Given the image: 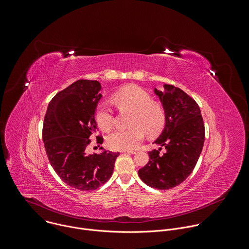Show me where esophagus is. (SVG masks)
Segmentation results:
<instances>
[{"mask_svg":"<svg viewBox=\"0 0 249 249\" xmlns=\"http://www.w3.org/2000/svg\"><path fill=\"white\" fill-rule=\"evenodd\" d=\"M121 153H128V154H136V151L134 150H123Z\"/></svg>","mask_w":249,"mask_h":249,"instance_id":"34e87169","label":"esophagus"}]
</instances>
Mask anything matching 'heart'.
Returning a JSON list of instances; mask_svg holds the SVG:
<instances>
[{
    "label": "heart",
    "instance_id": "b5f03b06",
    "mask_svg": "<svg viewBox=\"0 0 249 249\" xmlns=\"http://www.w3.org/2000/svg\"><path fill=\"white\" fill-rule=\"evenodd\" d=\"M120 109L133 111L130 128L117 129L107 137V145L113 150H132L143 141L145 134L154 138L159 136L166 124V110L163 105L154 101L152 95L138 86H126L112 96ZM97 125L103 131H109L114 124V113L108 102L100 101L94 112Z\"/></svg>",
    "mask_w": 249,
    "mask_h": 249
}]
</instances>
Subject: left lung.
<instances>
[{
    "instance_id": "8db88e82",
    "label": "left lung",
    "mask_w": 249,
    "mask_h": 249,
    "mask_svg": "<svg viewBox=\"0 0 249 249\" xmlns=\"http://www.w3.org/2000/svg\"><path fill=\"white\" fill-rule=\"evenodd\" d=\"M155 89L166 110V124L155 144L163 146L149 152L148 163L139 169L147 185L167 190L182 183L193 171L205 141V126L197 102L179 88L164 85Z\"/></svg>"
}]
</instances>
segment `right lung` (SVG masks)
Returning <instances> with one entry per match:
<instances>
[{
	"instance_id": "right-lung-1",
	"label": "right lung",
	"mask_w": 249,
	"mask_h": 249,
	"mask_svg": "<svg viewBox=\"0 0 249 249\" xmlns=\"http://www.w3.org/2000/svg\"><path fill=\"white\" fill-rule=\"evenodd\" d=\"M97 81L79 80L59 91L49 102L42 139L50 164L60 178L81 191H92L107 181L119 153L87 155L96 132L95 108L101 97ZM102 144V135L96 136Z\"/></svg>"
}]
</instances>
